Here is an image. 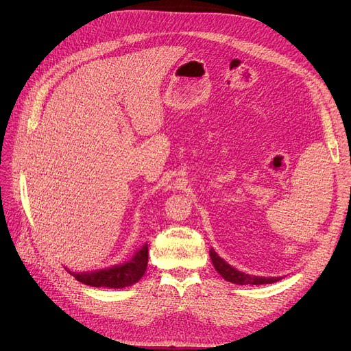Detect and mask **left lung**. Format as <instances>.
I'll use <instances>...</instances> for the list:
<instances>
[{
	"instance_id": "left-lung-1",
	"label": "left lung",
	"mask_w": 351,
	"mask_h": 351,
	"mask_svg": "<svg viewBox=\"0 0 351 351\" xmlns=\"http://www.w3.org/2000/svg\"><path fill=\"white\" fill-rule=\"evenodd\" d=\"M210 257L211 261L214 264V268L218 271V274H221V276L232 283L236 285H265V283H275L278 280H280L282 278H265V276H253L244 274L241 271H237L236 268H233L232 265H229L223 258H221L215 250L211 248L210 250Z\"/></svg>"
}]
</instances>
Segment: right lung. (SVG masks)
<instances>
[{
    "mask_svg": "<svg viewBox=\"0 0 351 351\" xmlns=\"http://www.w3.org/2000/svg\"><path fill=\"white\" fill-rule=\"evenodd\" d=\"M148 263V245L147 243L136 252V254L121 265L104 268L91 272H68L79 282L93 287H112L122 289L134 285L141 279L147 269Z\"/></svg>",
    "mask_w": 351,
    "mask_h": 351,
    "instance_id": "1",
    "label": "right lung"
}]
</instances>
